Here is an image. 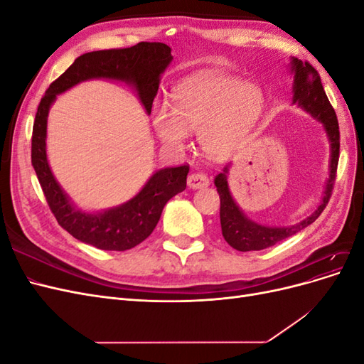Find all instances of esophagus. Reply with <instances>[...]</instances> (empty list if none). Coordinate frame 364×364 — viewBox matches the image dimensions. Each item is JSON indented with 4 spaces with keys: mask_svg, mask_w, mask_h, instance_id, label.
Returning <instances> with one entry per match:
<instances>
[{
    "mask_svg": "<svg viewBox=\"0 0 364 364\" xmlns=\"http://www.w3.org/2000/svg\"><path fill=\"white\" fill-rule=\"evenodd\" d=\"M208 185H209L208 176L202 173H191L188 176V186L191 190H202V188H206Z\"/></svg>",
    "mask_w": 364,
    "mask_h": 364,
    "instance_id": "obj_1",
    "label": "esophagus"
}]
</instances>
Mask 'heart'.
<instances>
[{
    "mask_svg": "<svg viewBox=\"0 0 364 364\" xmlns=\"http://www.w3.org/2000/svg\"><path fill=\"white\" fill-rule=\"evenodd\" d=\"M173 107H159L153 127L167 147L182 149L188 134H199L202 150L211 158L232 153L264 111V92L253 82L230 74H199L173 92Z\"/></svg>",
    "mask_w": 364,
    "mask_h": 364,
    "instance_id": "heart-1",
    "label": "heart"
}]
</instances>
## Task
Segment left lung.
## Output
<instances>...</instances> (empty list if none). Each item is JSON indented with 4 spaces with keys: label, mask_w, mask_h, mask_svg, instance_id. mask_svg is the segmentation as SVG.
<instances>
[{
    "label": "left lung",
    "mask_w": 364,
    "mask_h": 364,
    "mask_svg": "<svg viewBox=\"0 0 364 364\" xmlns=\"http://www.w3.org/2000/svg\"><path fill=\"white\" fill-rule=\"evenodd\" d=\"M289 71L293 75V105L301 107L302 111L310 114L314 119L322 124L323 132L329 144V164H328V179L323 186L322 200L317 209L302 222L290 226H267L253 222L238 206L232 193L229 190L228 173L230 164H228L222 173H218L214 179L217 193L220 196V225L226 243L240 252L262 250L274 246L281 240L289 238L299 232L322 214L326 206L336 181V171L338 164L340 151V132L334 109L329 103L323 91V86L317 71L308 62H302L296 58L290 59Z\"/></svg>",
    "instance_id": "left-lung-1"
}]
</instances>
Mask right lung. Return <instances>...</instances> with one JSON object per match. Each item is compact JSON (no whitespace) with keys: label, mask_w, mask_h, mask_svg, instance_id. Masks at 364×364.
I'll return each mask as SVG.
<instances>
[{"label":"right lung","mask_w":364,"mask_h":364,"mask_svg":"<svg viewBox=\"0 0 364 364\" xmlns=\"http://www.w3.org/2000/svg\"><path fill=\"white\" fill-rule=\"evenodd\" d=\"M171 60V48L162 42H139L130 48L86 53L50 85L39 103L31 138L33 168L58 223L85 245L102 250H127L138 246L156 228L165 203L186 188L190 167L182 165L156 170L127 202L102 211H85L63 191L48 164L47 123L50 107L58 95L79 83L103 79L132 86L146 114L150 115L161 75Z\"/></svg>","instance_id":"obj_1"}]
</instances>
